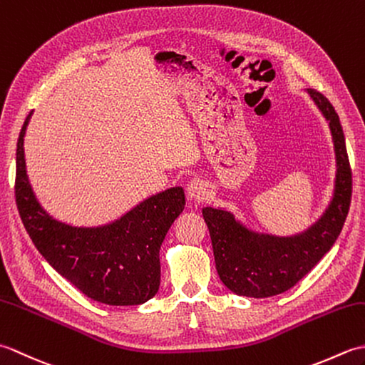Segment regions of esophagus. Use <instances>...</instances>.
I'll return each mask as SVG.
<instances>
[{"mask_svg": "<svg viewBox=\"0 0 365 365\" xmlns=\"http://www.w3.org/2000/svg\"><path fill=\"white\" fill-rule=\"evenodd\" d=\"M205 190H207L205 183L202 180H199V178H192V180H190L187 185V195L190 199H195V200L204 199L207 192Z\"/></svg>", "mask_w": 365, "mask_h": 365, "instance_id": "1", "label": "esophagus"}]
</instances>
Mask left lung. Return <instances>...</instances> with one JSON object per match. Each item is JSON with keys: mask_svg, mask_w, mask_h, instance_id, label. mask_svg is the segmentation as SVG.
Returning <instances> with one entry per match:
<instances>
[{"mask_svg": "<svg viewBox=\"0 0 365 365\" xmlns=\"http://www.w3.org/2000/svg\"><path fill=\"white\" fill-rule=\"evenodd\" d=\"M306 92L327 119L336 152L334 195L319 221L301 234L277 237L247 229L222 208H202L216 271L222 284L240 297L268 298L292 289L336 243L350 210L351 168L339 115L320 92Z\"/></svg>", "mask_w": 365, "mask_h": 365, "instance_id": "8db88e82", "label": "left lung"}]
</instances>
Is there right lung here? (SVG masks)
Returning <instances> with one entry per match:
<instances>
[{
  "label": "right lung",
  "instance_id": "obj_1",
  "mask_svg": "<svg viewBox=\"0 0 365 365\" xmlns=\"http://www.w3.org/2000/svg\"><path fill=\"white\" fill-rule=\"evenodd\" d=\"M17 143L15 200L20 218L43 259L88 298L110 306H138L160 287V247L185 208V191L174 187L144 199L119 220L98 227H76L54 220L31 188L25 133Z\"/></svg>",
  "mask_w": 365,
  "mask_h": 365
}]
</instances>
